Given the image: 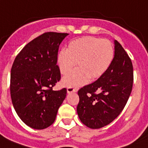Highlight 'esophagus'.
<instances>
[{
    "label": "esophagus",
    "mask_w": 148,
    "mask_h": 148,
    "mask_svg": "<svg viewBox=\"0 0 148 148\" xmlns=\"http://www.w3.org/2000/svg\"><path fill=\"white\" fill-rule=\"evenodd\" d=\"M77 91V88H73V87H68L67 88V92L69 94L73 93V92H76Z\"/></svg>",
    "instance_id": "esophagus-1"
}]
</instances>
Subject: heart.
Segmentation results:
<instances>
[{"instance_id": "1", "label": "heart", "mask_w": 148, "mask_h": 148, "mask_svg": "<svg viewBox=\"0 0 148 148\" xmlns=\"http://www.w3.org/2000/svg\"><path fill=\"white\" fill-rule=\"evenodd\" d=\"M114 53L112 43L107 39L86 36L71 41L67 50L59 52L57 64L62 74L70 72L77 62L79 68L65 76L62 83L74 88L86 84L90 78L101 77L112 62Z\"/></svg>"}]
</instances>
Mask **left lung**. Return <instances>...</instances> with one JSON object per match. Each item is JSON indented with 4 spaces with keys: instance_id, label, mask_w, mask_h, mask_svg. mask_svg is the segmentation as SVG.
Instances as JSON below:
<instances>
[{
    "instance_id": "1",
    "label": "left lung",
    "mask_w": 148,
    "mask_h": 148,
    "mask_svg": "<svg viewBox=\"0 0 148 148\" xmlns=\"http://www.w3.org/2000/svg\"><path fill=\"white\" fill-rule=\"evenodd\" d=\"M115 55L110 68L95 82L78 91L79 119L92 129H99L115 120L124 110L133 83V64L128 54L115 40Z\"/></svg>"
}]
</instances>
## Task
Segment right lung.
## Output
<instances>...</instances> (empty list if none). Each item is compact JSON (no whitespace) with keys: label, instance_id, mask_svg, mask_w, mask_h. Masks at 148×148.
<instances>
[{"label":"right lung","instance_id":"right-lung-1","mask_svg":"<svg viewBox=\"0 0 148 148\" xmlns=\"http://www.w3.org/2000/svg\"><path fill=\"white\" fill-rule=\"evenodd\" d=\"M68 33L47 32L24 46L11 69L10 95L14 109L29 127L42 130L54 122L67 89L54 91L61 79L59 47Z\"/></svg>","mask_w":148,"mask_h":148}]
</instances>
